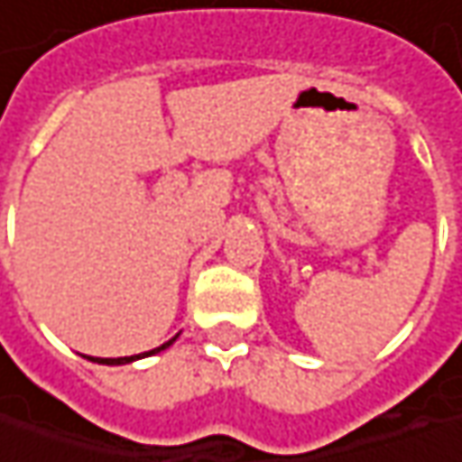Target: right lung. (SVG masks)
<instances>
[{
	"label": "right lung",
	"mask_w": 462,
	"mask_h": 462,
	"mask_svg": "<svg viewBox=\"0 0 462 462\" xmlns=\"http://www.w3.org/2000/svg\"><path fill=\"white\" fill-rule=\"evenodd\" d=\"M177 339V335L172 339H167L164 345H159V347H153L149 353H141V356H127V358H88V361H94V364H106V366H120V364H133V361H138V358H146V356H153V353H159V350H164V347H170L172 342Z\"/></svg>",
	"instance_id": "add662e5"
}]
</instances>
